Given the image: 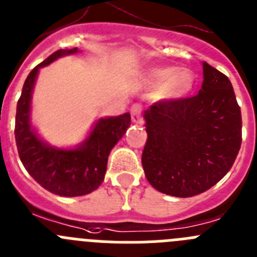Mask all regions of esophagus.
Returning <instances> with one entry per match:
<instances>
[{
    "instance_id": "obj_1",
    "label": "esophagus",
    "mask_w": 257,
    "mask_h": 257,
    "mask_svg": "<svg viewBox=\"0 0 257 257\" xmlns=\"http://www.w3.org/2000/svg\"><path fill=\"white\" fill-rule=\"evenodd\" d=\"M131 119L134 123L143 124V116H141V107L139 104H134L131 107Z\"/></svg>"
}]
</instances>
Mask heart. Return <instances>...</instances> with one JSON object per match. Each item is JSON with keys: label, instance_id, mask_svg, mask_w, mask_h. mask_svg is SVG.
Returning a JSON list of instances; mask_svg holds the SVG:
<instances>
[{"label": "heart", "instance_id": "heart-1", "mask_svg": "<svg viewBox=\"0 0 257 257\" xmlns=\"http://www.w3.org/2000/svg\"><path fill=\"white\" fill-rule=\"evenodd\" d=\"M141 80L148 88H155L153 99L155 102H177L190 95L194 90L195 76L190 69H176L173 66L150 67L145 70Z\"/></svg>", "mask_w": 257, "mask_h": 257}]
</instances>
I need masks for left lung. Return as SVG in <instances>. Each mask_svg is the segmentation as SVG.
<instances>
[{
	"instance_id": "8db88e82",
	"label": "left lung",
	"mask_w": 257,
	"mask_h": 257,
	"mask_svg": "<svg viewBox=\"0 0 257 257\" xmlns=\"http://www.w3.org/2000/svg\"><path fill=\"white\" fill-rule=\"evenodd\" d=\"M202 74L197 95L155 103L144 112L143 168L150 185L171 196L191 197L213 187L241 148V109L229 79L206 62Z\"/></svg>"
}]
</instances>
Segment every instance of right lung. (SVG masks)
<instances>
[{"label":"right lung","mask_w":257,"mask_h":257,"mask_svg":"<svg viewBox=\"0 0 257 257\" xmlns=\"http://www.w3.org/2000/svg\"><path fill=\"white\" fill-rule=\"evenodd\" d=\"M80 49H58L28 75L16 107L15 139L21 163L42 187L66 197L90 194L102 185L110 150L130 127V113L96 119L90 133L74 148H57L39 136L32 118V96L39 70Z\"/></svg>","instance_id":"right-lung-1"}]
</instances>
